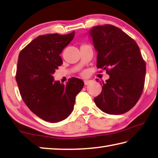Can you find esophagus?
<instances>
[{
	"mask_svg": "<svg viewBox=\"0 0 158 158\" xmlns=\"http://www.w3.org/2000/svg\"><path fill=\"white\" fill-rule=\"evenodd\" d=\"M90 82H92V81H90V80H85V81H84V84L85 85H89Z\"/></svg>",
	"mask_w": 158,
	"mask_h": 158,
	"instance_id": "obj_1",
	"label": "esophagus"
}]
</instances>
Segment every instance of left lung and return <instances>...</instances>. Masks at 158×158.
I'll use <instances>...</instances> for the list:
<instances>
[{
    "instance_id": "8db88e82",
    "label": "left lung",
    "mask_w": 158,
    "mask_h": 158,
    "mask_svg": "<svg viewBox=\"0 0 158 158\" xmlns=\"http://www.w3.org/2000/svg\"><path fill=\"white\" fill-rule=\"evenodd\" d=\"M89 31L98 52L96 66L110 75L108 80L102 81V92L94 98L95 103L107 114H123L135 106L142 95L145 61L136 41L118 27L106 24Z\"/></svg>"
}]
</instances>
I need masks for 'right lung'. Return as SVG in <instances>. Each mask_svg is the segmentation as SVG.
<instances>
[{
	"mask_svg": "<svg viewBox=\"0 0 158 158\" xmlns=\"http://www.w3.org/2000/svg\"><path fill=\"white\" fill-rule=\"evenodd\" d=\"M74 35V32L40 35L19 55L16 81L21 98L35 114L51 123L71 114L76 96L84 86L76 77L69 78L66 85L53 81L52 74L62 64L60 54Z\"/></svg>",
	"mask_w": 158,
	"mask_h": 158,
	"instance_id": "right-lung-1",
	"label": "right lung"
}]
</instances>
